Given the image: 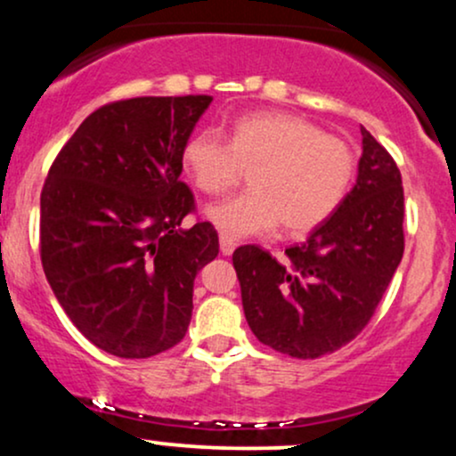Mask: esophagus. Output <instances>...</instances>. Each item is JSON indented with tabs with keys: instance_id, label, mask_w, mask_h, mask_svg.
Wrapping results in <instances>:
<instances>
[{
	"instance_id": "34e87169",
	"label": "esophagus",
	"mask_w": 456,
	"mask_h": 456,
	"mask_svg": "<svg viewBox=\"0 0 456 456\" xmlns=\"http://www.w3.org/2000/svg\"><path fill=\"white\" fill-rule=\"evenodd\" d=\"M235 250V242L232 238H227V235H221V253L224 255V257H229Z\"/></svg>"
}]
</instances>
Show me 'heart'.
<instances>
[{"label": "heart", "mask_w": 456, "mask_h": 456, "mask_svg": "<svg viewBox=\"0 0 456 456\" xmlns=\"http://www.w3.org/2000/svg\"><path fill=\"white\" fill-rule=\"evenodd\" d=\"M184 167L199 191L223 195L250 174V191L214 203L208 221L227 238L270 233L281 224L302 235L326 223L354 184L349 141L291 113H248L232 124L229 141L203 128L184 145Z\"/></svg>", "instance_id": "b5f03b06"}]
</instances>
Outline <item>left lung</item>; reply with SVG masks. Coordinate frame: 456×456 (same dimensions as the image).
I'll return each instance as SVG.
<instances>
[{
	"mask_svg": "<svg viewBox=\"0 0 456 456\" xmlns=\"http://www.w3.org/2000/svg\"><path fill=\"white\" fill-rule=\"evenodd\" d=\"M403 214L399 167L362 128L358 180L326 223L281 261L255 244L235 248L233 268L255 337L302 360L354 341L401 264Z\"/></svg>",
	"mask_w": 456,
	"mask_h": 456,
	"instance_id": "obj_1",
	"label": "left lung"
}]
</instances>
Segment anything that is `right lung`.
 Listing matches in <instances>:
<instances>
[{
  "label": "right lung",
  "instance_id": "add662e5",
  "mask_svg": "<svg viewBox=\"0 0 456 456\" xmlns=\"http://www.w3.org/2000/svg\"><path fill=\"white\" fill-rule=\"evenodd\" d=\"M210 96H143L96 109L68 139L40 195V259L78 332L118 358L184 338L192 282L218 255L182 154Z\"/></svg>",
  "mask_w": 456,
  "mask_h": 456
}]
</instances>
